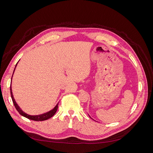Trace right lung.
I'll return each mask as SVG.
<instances>
[{
	"label": "right lung",
	"instance_id": "right-lung-1",
	"mask_svg": "<svg viewBox=\"0 0 153 153\" xmlns=\"http://www.w3.org/2000/svg\"><path fill=\"white\" fill-rule=\"evenodd\" d=\"M10 91H11V98H12V101H13L14 105H15V106L16 110L18 111V113H19L20 115H22V116H24V117H26L27 119L32 120V121H45V120H47V119L51 118L52 117H53V115H54V114L56 113V112H57V108H58V104L59 103H57V105L55 106V108L53 110H50V112H47V113H45V114H41V115H30L27 114L24 112H23V111L20 109V108L18 106V105L16 103V101H15V99H14V98H13V93H12V91H11V86H10Z\"/></svg>",
	"mask_w": 153,
	"mask_h": 153
}]
</instances>
